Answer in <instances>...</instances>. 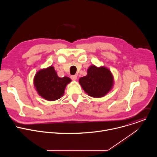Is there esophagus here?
Segmentation results:
<instances>
[{
  "mask_svg": "<svg viewBox=\"0 0 157 157\" xmlns=\"http://www.w3.org/2000/svg\"><path fill=\"white\" fill-rule=\"evenodd\" d=\"M70 78H71V79H73V80H76V79H77V76H76V75H71V76H70Z\"/></svg>",
  "mask_w": 157,
  "mask_h": 157,
  "instance_id": "obj_1",
  "label": "esophagus"
}]
</instances>
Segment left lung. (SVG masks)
Here are the masks:
<instances>
[{
	"instance_id": "obj_1",
	"label": "left lung",
	"mask_w": 157,
	"mask_h": 157,
	"mask_svg": "<svg viewBox=\"0 0 157 157\" xmlns=\"http://www.w3.org/2000/svg\"><path fill=\"white\" fill-rule=\"evenodd\" d=\"M84 91L93 98L104 96L113 87V76L105 67L98 68L93 65L87 70V75L79 79Z\"/></svg>"
}]
</instances>
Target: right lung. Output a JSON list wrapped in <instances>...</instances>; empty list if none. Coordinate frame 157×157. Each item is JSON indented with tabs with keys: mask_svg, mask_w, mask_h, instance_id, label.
Here are the masks:
<instances>
[{
	"mask_svg": "<svg viewBox=\"0 0 157 157\" xmlns=\"http://www.w3.org/2000/svg\"><path fill=\"white\" fill-rule=\"evenodd\" d=\"M71 81L68 77H58L54 67L50 66L35 75L34 85L40 96L51 101L57 100L63 95L66 85Z\"/></svg>",
	"mask_w": 157,
	"mask_h": 157,
	"instance_id": "1",
	"label": "right lung"
}]
</instances>
